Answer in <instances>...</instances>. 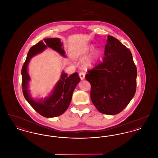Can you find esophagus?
<instances>
[{
	"label": "esophagus",
	"mask_w": 158,
	"mask_h": 158,
	"mask_svg": "<svg viewBox=\"0 0 158 158\" xmlns=\"http://www.w3.org/2000/svg\"><path fill=\"white\" fill-rule=\"evenodd\" d=\"M79 76H80L81 80L84 79H85V73L83 72H79Z\"/></svg>",
	"instance_id": "34e87169"
}]
</instances>
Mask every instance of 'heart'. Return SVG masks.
I'll list each match as a JSON object with an SVG mask.
<instances>
[{"label":"heart","instance_id":"heart-1","mask_svg":"<svg viewBox=\"0 0 158 158\" xmlns=\"http://www.w3.org/2000/svg\"><path fill=\"white\" fill-rule=\"evenodd\" d=\"M94 47L93 45H88L83 49L79 53V55L82 56H85L88 53L92 52L94 50ZM99 56H100L99 52L98 50L95 51L86 60H85L84 63V66L87 68L94 67L95 64L97 63L98 59L99 57Z\"/></svg>","mask_w":158,"mask_h":158}]
</instances>
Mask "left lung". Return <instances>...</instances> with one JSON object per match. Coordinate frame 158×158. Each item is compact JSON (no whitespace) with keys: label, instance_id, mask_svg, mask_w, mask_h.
Wrapping results in <instances>:
<instances>
[{"label":"left lung","instance_id":"1","mask_svg":"<svg viewBox=\"0 0 158 158\" xmlns=\"http://www.w3.org/2000/svg\"><path fill=\"white\" fill-rule=\"evenodd\" d=\"M106 42L102 61L89 70L85 78L90 83V98L98 111L115 115L135 96L137 72L128 48L111 35Z\"/></svg>","mask_w":158,"mask_h":158}]
</instances>
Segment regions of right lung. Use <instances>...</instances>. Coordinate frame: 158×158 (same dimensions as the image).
Masks as SVG:
<instances>
[{"mask_svg": "<svg viewBox=\"0 0 158 158\" xmlns=\"http://www.w3.org/2000/svg\"><path fill=\"white\" fill-rule=\"evenodd\" d=\"M43 40L33 45L28 53L21 70L22 88L23 96L30 105L42 116L52 118L59 116L66 111L70 104L73 92L77 84L80 82L81 78L77 72L68 76L63 72L60 80L56 85L50 96L40 101L34 100L31 97L28 89L30 77L27 72V67L31 59L42 52L48 47L66 57L64 48L62 47L63 44L59 38H45Z\"/></svg>", "mask_w": 158, "mask_h": 158, "instance_id": "right-lung-1", "label": "right lung"}]
</instances>
